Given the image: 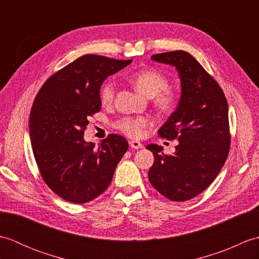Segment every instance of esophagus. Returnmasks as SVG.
<instances>
[{"instance_id":"esophagus-1","label":"esophagus","mask_w":259,"mask_h":259,"mask_svg":"<svg viewBox=\"0 0 259 259\" xmlns=\"http://www.w3.org/2000/svg\"><path fill=\"white\" fill-rule=\"evenodd\" d=\"M129 145L131 148H134V149H141V148H144V145L138 140H131L129 141Z\"/></svg>"}]
</instances>
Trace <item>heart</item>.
<instances>
[{
	"mask_svg": "<svg viewBox=\"0 0 259 259\" xmlns=\"http://www.w3.org/2000/svg\"><path fill=\"white\" fill-rule=\"evenodd\" d=\"M136 90L146 98H155V104L160 110H170L177 102L176 93L169 89L168 80L162 73L153 69H144L136 72L129 78ZM115 84L109 80L101 87L100 100L108 104L113 100ZM151 124V120L146 117H123L114 122V128L131 138H139L145 133V128Z\"/></svg>",
	"mask_w": 259,
	"mask_h": 259,
	"instance_id": "heart-1",
	"label": "heart"
}]
</instances>
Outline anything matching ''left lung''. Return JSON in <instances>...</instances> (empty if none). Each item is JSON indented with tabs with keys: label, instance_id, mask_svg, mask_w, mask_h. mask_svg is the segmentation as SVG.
Here are the masks:
<instances>
[{
	"label": "left lung",
	"instance_id": "obj_1",
	"mask_svg": "<svg viewBox=\"0 0 259 259\" xmlns=\"http://www.w3.org/2000/svg\"><path fill=\"white\" fill-rule=\"evenodd\" d=\"M151 59L178 71L181 96L177 109L158 130L162 138L178 140L176 151L164 155L162 147L148 145L155 156L148 177L162 196L186 201L205 190L226 161L228 104L222 88L188 52H164Z\"/></svg>",
	"mask_w": 259,
	"mask_h": 259
}]
</instances>
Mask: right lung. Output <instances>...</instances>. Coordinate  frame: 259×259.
Returning a JSON list of instances; mask_svg holds the SVG:
<instances>
[{
  "label": "right lung",
  "instance_id": "right-lung-1",
  "mask_svg": "<svg viewBox=\"0 0 259 259\" xmlns=\"http://www.w3.org/2000/svg\"><path fill=\"white\" fill-rule=\"evenodd\" d=\"M131 62L85 54L51 75L37 93L29 123L33 155L43 180L64 200L84 203L101 195L128 150L119 135L96 147L83 134L101 110L102 82Z\"/></svg>",
  "mask_w": 259,
  "mask_h": 259
}]
</instances>
